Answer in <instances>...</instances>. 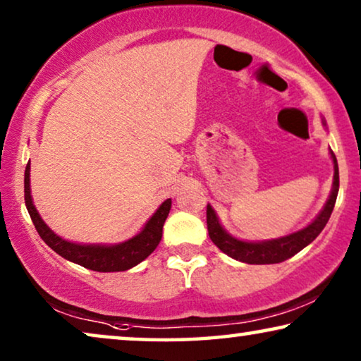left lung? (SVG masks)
Masks as SVG:
<instances>
[{"instance_id": "8db88e82", "label": "left lung", "mask_w": 361, "mask_h": 361, "mask_svg": "<svg viewBox=\"0 0 361 361\" xmlns=\"http://www.w3.org/2000/svg\"><path fill=\"white\" fill-rule=\"evenodd\" d=\"M322 125H326V120L322 118ZM332 164H334V180H332L331 195L327 197L324 207L321 212L316 215L311 224L306 225L298 232H293L285 236H279V238L272 240H262V241H246L240 240L228 233L227 230L220 224L217 212L214 211L211 204H207V232L211 236L212 243L217 246L220 251L225 255L233 257L236 261L246 262V264H277L288 257L297 255L305 246H308L316 236H318L322 228L326 227L327 220H329L332 211H334V204L338 192V165L337 159L332 150L329 149Z\"/></svg>"}]
</instances>
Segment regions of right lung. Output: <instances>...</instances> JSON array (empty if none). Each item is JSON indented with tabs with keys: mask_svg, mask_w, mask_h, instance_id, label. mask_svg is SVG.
Returning a JSON list of instances; mask_svg holds the SVG:
<instances>
[{
	"mask_svg": "<svg viewBox=\"0 0 361 361\" xmlns=\"http://www.w3.org/2000/svg\"><path fill=\"white\" fill-rule=\"evenodd\" d=\"M24 199L27 211H29L32 222H34L40 238L64 259L97 272L128 271V269L137 266L139 262L146 259L150 252H154V250L157 248L160 240H162V228L171 207V199H166V201L160 204L157 211L152 214V217L147 220L146 225L141 228V232L131 236V238L121 241V243L85 245L64 240L63 236L56 235L43 222L30 195V160L25 166L24 173Z\"/></svg>",
	"mask_w": 361,
	"mask_h": 361,
	"instance_id": "1",
	"label": "right lung"
}]
</instances>
